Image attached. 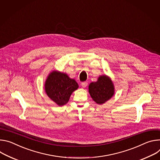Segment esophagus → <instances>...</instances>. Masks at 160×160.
<instances>
[{
    "label": "esophagus",
    "mask_w": 160,
    "mask_h": 160,
    "mask_svg": "<svg viewBox=\"0 0 160 160\" xmlns=\"http://www.w3.org/2000/svg\"><path fill=\"white\" fill-rule=\"evenodd\" d=\"M81 86H82V88H86L87 86H88V82H81Z\"/></svg>",
    "instance_id": "34e87169"
}]
</instances>
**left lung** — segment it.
<instances>
[{
  "label": "left lung",
  "instance_id": "obj_1",
  "mask_svg": "<svg viewBox=\"0 0 160 160\" xmlns=\"http://www.w3.org/2000/svg\"><path fill=\"white\" fill-rule=\"evenodd\" d=\"M88 92L97 104L102 105L110 100L114 95V86L111 79L106 75L100 76L96 82L88 86Z\"/></svg>",
  "mask_w": 160,
  "mask_h": 160
}]
</instances>
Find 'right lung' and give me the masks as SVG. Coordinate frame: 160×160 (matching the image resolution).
<instances>
[{
	"instance_id": "1",
	"label": "right lung",
	"mask_w": 160,
	"mask_h": 160,
	"mask_svg": "<svg viewBox=\"0 0 160 160\" xmlns=\"http://www.w3.org/2000/svg\"><path fill=\"white\" fill-rule=\"evenodd\" d=\"M78 88L75 79L58 70H52L49 73L44 84L47 95L58 106L66 104L71 95Z\"/></svg>"
}]
</instances>
